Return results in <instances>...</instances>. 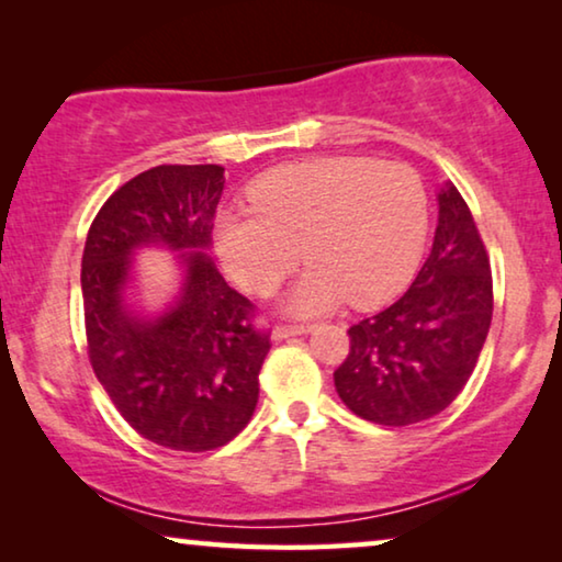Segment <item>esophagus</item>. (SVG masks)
Segmentation results:
<instances>
[{"mask_svg":"<svg viewBox=\"0 0 562 562\" xmlns=\"http://www.w3.org/2000/svg\"><path fill=\"white\" fill-rule=\"evenodd\" d=\"M312 329L310 322H279L273 327V340H286V337L294 335H306Z\"/></svg>","mask_w":562,"mask_h":562,"instance_id":"34e87169","label":"esophagus"}]
</instances>
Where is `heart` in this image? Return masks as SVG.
Instances as JSON below:
<instances>
[{"instance_id": "b5f03b06", "label": "heart", "mask_w": 562, "mask_h": 562, "mask_svg": "<svg viewBox=\"0 0 562 562\" xmlns=\"http://www.w3.org/2000/svg\"><path fill=\"white\" fill-rule=\"evenodd\" d=\"M250 210L222 212L217 250L237 286L271 296L310 260L291 291L296 314L350 296L360 310L402 294L427 240L429 199L412 166L373 158H310L273 168L248 187Z\"/></svg>"}]
</instances>
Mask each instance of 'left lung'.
Segmentation results:
<instances>
[{
    "mask_svg": "<svg viewBox=\"0 0 562 562\" xmlns=\"http://www.w3.org/2000/svg\"><path fill=\"white\" fill-rule=\"evenodd\" d=\"M437 202L432 252L417 279L348 329V358L335 371L345 406L383 427L417 425L456 402L494 314L491 260L465 199L445 183Z\"/></svg>",
    "mask_w": 562,
    "mask_h": 562,
    "instance_id": "left-lung-1",
    "label": "left lung"
}]
</instances>
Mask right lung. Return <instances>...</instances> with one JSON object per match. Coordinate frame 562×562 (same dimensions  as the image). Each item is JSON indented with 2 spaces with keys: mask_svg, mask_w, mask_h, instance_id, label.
<instances>
[{
  "mask_svg": "<svg viewBox=\"0 0 562 562\" xmlns=\"http://www.w3.org/2000/svg\"><path fill=\"white\" fill-rule=\"evenodd\" d=\"M225 168L156 166L114 191L91 222L81 258L87 352L122 419L168 450L227 445L258 404V373L271 333L250 299L227 286L204 256ZM164 241L187 249L188 286L156 323L121 306L128 252Z\"/></svg>",
  "mask_w": 562,
  "mask_h": 562,
  "instance_id": "1",
  "label": "right lung"
}]
</instances>
